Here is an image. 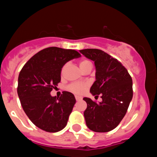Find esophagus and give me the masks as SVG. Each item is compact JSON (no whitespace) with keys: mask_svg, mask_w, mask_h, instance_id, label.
<instances>
[{"mask_svg":"<svg viewBox=\"0 0 157 157\" xmlns=\"http://www.w3.org/2000/svg\"><path fill=\"white\" fill-rule=\"evenodd\" d=\"M75 98H76V100L77 101H80L82 99V97L81 96H78V95H76L75 96Z\"/></svg>","mask_w":157,"mask_h":157,"instance_id":"1","label":"esophagus"}]
</instances>
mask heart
Instances as JSON below:
<instances>
[{
    "label": "heart",
    "mask_w": 157,
    "mask_h": 157,
    "mask_svg": "<svg viewBox=\"0 0 157 157\" xmlns=\"http://www.w3.org/2000/svg\"><path fill=\"white\" fill-rule=\"evenodd\" d=\"M90 64H91V63H90L89 60H87V59H81V60L80 61V63H79V66H80V70L84 68L86 66L90 65ZM66 67H67V66L66 65L63 67L62 70H61V74H64ZM87 87V83H80V82H76V83H71V84H70V85L67 87V90H68L69 91L73 92V93L74 94H80L84 92V90H86Z\"/></svg>",
    "instance_id": "b5f03b06"
}]
</instances>
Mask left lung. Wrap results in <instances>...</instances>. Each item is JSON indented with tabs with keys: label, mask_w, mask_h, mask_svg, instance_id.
Listing matches in <instances>:
<instances>
[{
	"label": "left lung",
	"mask_w": 157,
	"mask_h": 157,
	"mask_svg": "<svg viewBox=\"0 0 157 157\" xmlns=\"http://www.w3.org/2000/svg\"><path fill=\"white\" fill-rule=\"evenodd\" d=\"M80 53L94 62L96 80L90 87L95 97L101 95L97 103L88 98L83 112L86 125L96 132H107L116 128L125 115L132 98V80L128 70L112 56L98 49L80 50Z\"/></svg>",
	"instance_id": "left-lung-1"
}]
</instances>
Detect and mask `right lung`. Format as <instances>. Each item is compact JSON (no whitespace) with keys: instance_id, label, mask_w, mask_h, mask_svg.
Segmentation results:
<instances>
[{"instance_id":"add662e5","label":"right lung","mask_w":157,"mask_h":157,"mask_svg":"<svg viewBox=\"0 0 157 157\" xmlns=\"http://www.w3.org/2000/svg\"><path fill=\"white\" fill-rule=\"evenodd\" d=\"M80 54L74 49L49 47L35 54L18 76L17 94L24 112L38 128L56 132L65 128L76 103L74 95L63 91L59 98L50 92L61 80V70Z\"/></svg>"}]
</instances>
